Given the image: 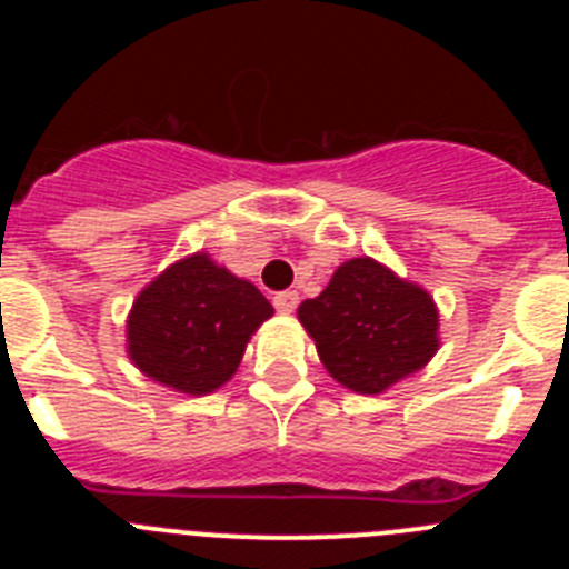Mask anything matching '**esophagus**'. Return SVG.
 <instances>
[{"instance_id":"esophagus-1","label":"esophagus","mask_w":569,"mask_h":569,"mask_svg":"<svg viewBox=\"0 0 569 569\" xmlns=\"http://www.w3.org/2000/svg\"><path fill=\"white\" fill-rule=\"evenodd\" d=\"M273 305L279 313H293L296 305H299V293L296 290H281V293L273 296Z\"/></svg>"}]
</instances>
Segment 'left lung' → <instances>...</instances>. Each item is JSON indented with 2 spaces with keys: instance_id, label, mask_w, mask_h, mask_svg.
<instances>
[{
  "instance_id": "1",
  "label": "left lung",
  "mask_w": 569,
  "mask_h": 569,
  "mask_svg": "<svg viewBox=\"0 0 569 569\" xmlns=\"http://www.w3.org/2000/svg\"><path fill=\"white\" fill-rule=\"evenodd\" d=\"M299 321L325 370L361 396L419 373L441 345L433 296L370 256L339 264L328 288L301 301Z\"/></svg>"
}]
</instances>
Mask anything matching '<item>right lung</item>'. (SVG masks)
<instances>
[{"mask_svg":"<svg viewBox=\"0 0 569 569\" xmlns=\"http://www.w3.org/2000/svg\"><path fill=\"white\" fill-rule=\"evenodd\" d=\"M273 316L253 281L199 250L139 290L124 325L128 356L176 393L208 396L239 370L250 336Z\"/></svg>","mask_w":569,"mask_h":569,"instance_id":"1","label":"right lung"}]
</instances>
